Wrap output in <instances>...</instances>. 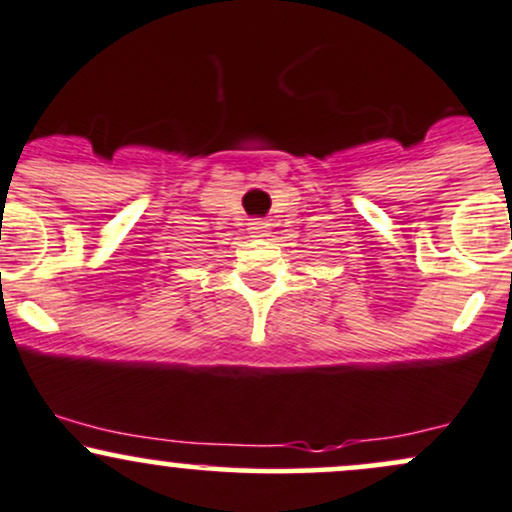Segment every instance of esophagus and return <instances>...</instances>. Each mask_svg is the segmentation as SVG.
Returning <instances> with one entry per match:
<instances>
[{
	"mask_svg": "<svg viewBox=\"0 0 512 512\" xmlns=\"http://www.w3.org/2000/svg\"><path fill=\"white\" fill-rule=\"evenodd\" d=\"M250 233L255 238H264L269 233V223H264V221H252L250 223Z\"/></svg>",
	"mask_w": 512,
	"mask_h": 512,
	"instance_id": "esophagus-1",
	"label": "esophagus"
}]
</instances>
